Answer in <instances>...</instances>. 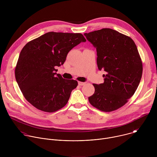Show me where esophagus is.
<instances>
[{"label": "esophagus", "mask_w": 157, "mask_h": 157, "mask_svg": "<svg viewBox=\"0 0 157 157\" xmlns=\"http://www.w3.org/2000/svg\"><path fill=\"white\" fill-rule=\"evenodd\" d=\"M85 84H86L85 82H81V81H79V82H78L79 86H83V85H84Z\"/></svg>", "instance_id": "obj_1"}]
</instances>
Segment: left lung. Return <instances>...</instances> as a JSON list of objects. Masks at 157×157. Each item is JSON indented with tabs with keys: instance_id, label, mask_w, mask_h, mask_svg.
Instances as JSON below:
<instances>
[{
	"instance_id": "1",
	"label": "left lung",
	"mask_w": 157,
	"mask_h": 157,
	"mask_svg": "<svg viewBox=\"0 0 157 157\" xmlns=\"http://www.w3.org/2000/svg\"><path fill=\"white\" fill-rule=\"evenodd\" d=\"M84 35L96 48L99 70L106 73L104 83L93 84L95 92L89 101L103 112L117 110L135 93L141 80L142 62L136 44L130 37L110 29Z\"/></svg>"
}]
</instances>
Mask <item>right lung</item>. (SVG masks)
<instances>
[{"instance_id": "right-lung-1", "label": "right lung", "mask_w": 157, "mask_h": 157, "mask_svg": "<svg viewBox=\"0 0 157 157\" xmlns=\"http://www.w3.org/2000/svg\"><path fill=\"white\" fill-rule=\"evenodd\" d=\"M86 40L81 33L48 32L22 48L15 70L18 85L26 100L36 109L53 113L68 102L78 86L74 79L57 74L68 52Z\"/></svg>"}]
</instances>
